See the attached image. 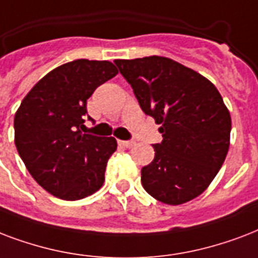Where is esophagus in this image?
<instances>
[{
  "instance_id": "1",
  "label": "esophagus",
  "mask_w": 258,
  "mask_h": 258,
  "mask_svg": "<svg viewBox=\"0 0 258 258\" xmlns=\"http://www.w3.org/2000/svg\"><path fill=\"white\" fill-rule=\"evenodd\" d=\"M121 145H123V147H126V148H133L136 145L135 141H123V140H119L118 141Z\"/></svg>"
}]
</instances>
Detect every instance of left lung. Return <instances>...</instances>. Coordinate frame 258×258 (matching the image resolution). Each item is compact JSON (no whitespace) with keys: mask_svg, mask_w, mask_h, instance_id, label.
<instances>
[{"mask_svg":"<svg viewBox=\"0 0 258 258\" xmlns=\"http://www.w3.org/2000/svg\"><path fill=\"white\" fill-rule=\"evenodd\" d=\"M145 114L161 125L155 159L141 183L165 205H181L205 191L230 145L231 118L221 94L197 71L164 56L114 60Z\"/></svg>","mask_w":258,"mask_h":258,"instance_id":"1","label":"left lung"}]
</instances>
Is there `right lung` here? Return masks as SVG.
<instances>
[{
    "mask_svg": "<svg viewBox=\"0 0 258 258\" xmlns=\"http://www.w3.org/2000/svg\"><path fill=\"white\" fill-rule=\"evenodd\" d=\"M117 74L107 60L70 61L41 78L16 111L17 152L32 177L53 197L78 201L103 184L117 141L81 129L87 99Z\"/></svg>",
    "mask_w": 258,
    "mask_h": 258,
    "instance_id": "add662e5",
    "label": "right lung"
}]
</instances>
